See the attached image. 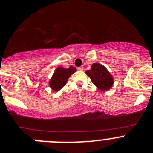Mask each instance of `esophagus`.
I'll return each mask as SVG.
<instances>
[{
    "instance_id": "obj_1",
    "label": "esophagus",
    "mask_w": 153,
    "mask_h": 153,
    "mask_svg": "<svg viewBox=\"0 0 153 153\" xmlns=\"http://www.w3.org/2000/svg\"><path fill=\"white\" fill-rule=\"evenodd\" d=\"M77 70H79V71H83V67H78Z\"/></svg>"
}]
</instances>
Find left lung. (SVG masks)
<instances>
[{
    "label": "left lung",
    "mask_w": 153,
    "mask_h": 153,
    "mask_svg": "<svg viewBox=\"0 0 153 153\" xmlns=\"http://www.w3.org/2000/svg\"><path fill=\"white\" fill-rule=\"evenodd\" d=\"M85 73L91 79L93 84L101 91L110 90L114 83V79L112 74L100 63H93L91 70H86Z\"/></svg>",
    "instance_id": "obj_1"
}]
</instances>
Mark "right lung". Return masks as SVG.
Here are the masks:
<instances>
[{
    "instance_id": "add662e5",
    "label": "right lung",
    "mask_w": 153,
    "mask_h": 153,
    "mask_svg": "<svg viewBox=\"0 0 153 153\" xmlns=\"http://www.w3.org/2000/svg\"><path fill=\"white\" fill-rule=\"evenodd\" d=\"M76 71V69L72 66L67 69L63 67H57L50 79L49 86L51 90L55 92L61 90L66 85L69 77Z\"/></svg>"
}]
</instances>
